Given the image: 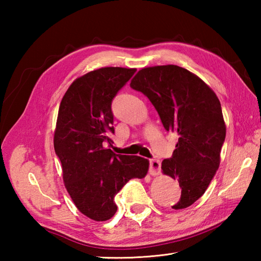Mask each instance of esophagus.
<instances>
[{
  "label": "esophagus",
  "mask_w": 261,
  "mask_h": 261,
  "mask_svg": "<svg viewBox=\"0 0 261 261\" xmlns=\"http://www.w3.org/2000/svg\"><path fill=\"white\" fill-rule=\"evenodd\" d=\"M160 167H162L160 160L151 159L150 160V175L158 176L160 174Z\"/></svg>",
  "instance_id": "1"
}]
</instances>
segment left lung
<instances>
[{
  "mask_svg": "<svg viewBox=\"0 0 261 261\" xmlns=\"http://www.w3.org/2000/svg\"><path fill=\"white\" fill-rule=\"evenodd\" d=\"M130 86L149 98L165 129L178 135L173 157L164 160L162 170L181 188L179 202L171 207L191 206L220 166L226 126L218 96L198 76L176 65L142 68Z\"/></svg>",
  "mask_w": 261,
  "mask_h": 261,
  "instance_id": "1",
  "label": "left lung"
}]
</instances>
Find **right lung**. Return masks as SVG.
<instances>
[{
  "label": "right lung",
  "instance_id": "obj_1",
  "mask_svg": "<svg viewBox=\"0 0 261 261\" xmlns=\"http://www.w3.org/2000/svg\"><path fill=\"white\" fill-rule=\"evenodd\" d=\"M135 73L122 67L88 71L71 83L59 105L54 147L65 187L80 212L98 222L115 214L114 196L121 188L149 169L148 159L105 147L114 134L111 103Z\"/></svg>",
  "mask_w": 261,
  "mask_h": 261
}]
</instances>
